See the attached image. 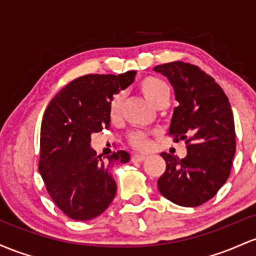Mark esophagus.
<instances>
[{"instance_id":"1","label":"esophagus","mask_w":256,"mask_h":256,"mask_svg":"<svg viewBox=\"0 0 256 256\" xmlns=\"http://www.w3.org/2000/svg\"><path fill=\"white\" fill-rule=\"evenodd\" d=\"M145 158H146L145 154H133V156H132V162H142V160Z\"/></svg>"}]
</instances>
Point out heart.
I'll return each instance as SVG.
<instances>
[{
    "label": "heart",
    "instance_id": "1",
    "mask_svg": "<svg viewBox=\"0 0 256 256\" xmlns=\"http://www.w3.org/2000/svg\"><path fill=\"white\" fill-rule=\"evenodd\" d=\"M138 90L142 96L148 100L154 108H158L162 105H166L170 96V88L163 80L156 76H146L138 83ZM123 96L116 94L108 104V118L111 122H117L120 118ZM129 144L136 148H146L148 146V136L142 132H134L129 136Z\"/></svg>",
    "mask_w": 256,
    "mask_h": 256
}]
</instances>
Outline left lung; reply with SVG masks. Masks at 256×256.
I'll list each match as a JSON object with an SVG mask.
<instances>
[{"mask_svg": "<svg viewBox=\"0 0 256 256\" xmlns=\"http://www.w3.org/2000/svg\"><path fill=\"white\" fill-rule=\"evenodd\" d=\"M173 86L178 106L169 136L185 140V158L162 152L166 170L158 190L182 206H198L213 198L228 179L236 154V132L231 105L222 88L196 65L173 62L157 65Z\"/></svg>", "mask_w": 256, "mask_h": 256, "instance_id": "left-lung-1", "label": "left lung"}]
</instances>
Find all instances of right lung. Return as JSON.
<instances>
[{"mask_svg":"<svg viewBox=\"0 0 256 256\" xmlns=\"http://www.w3.org/2000/svg\"><path fill=\"white\" fill-rule=\"evenodd\" d=\"M136 71L84 74L66 84L50 100L41 126L38 170L53 202L74 220L104 213L116 196L110 169L127 163V151L105 158L90 148V136L110 127L108 104L126 90Z\"/></svg>","mask_w":256,"mask_h":256,"instance_id":"add662e5","label":"right lung"}]
</instances>
